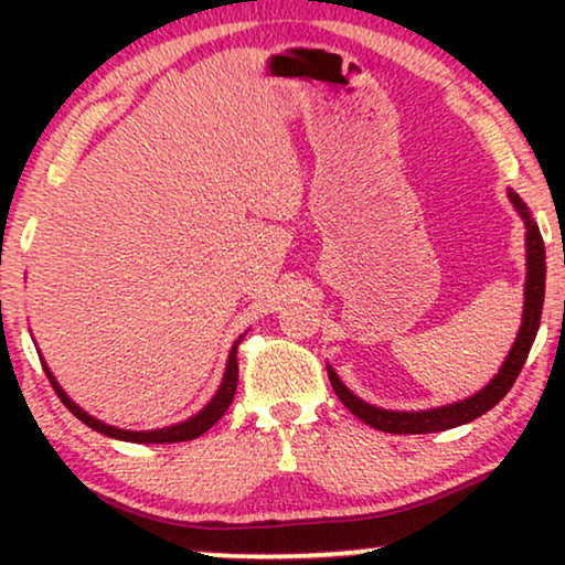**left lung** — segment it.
<instances>
[{
	"label": "left lung",
	"mask_w": 565,
	"mask_h": 565,
	"mask_svg": "<svg viewBox=\"0 0 565 565\" xmlns=\"http://www.w3.org/2000/svg\"><path fill=\"white\" fill-rule=\"evenodd\" d=\"M516 211L522 213L524 226H527V282H524V316H522V329L520 337L509 352L504 365H501L499 375L486 385L483 391H478L476 396H470L460 404H450L443 408H429V412H385V408H375L360 401L354 393H350L339 381L334 370L329 367V381L331 388L339 396V401L350 408V412L370 424L373 429L391 431V435H427V431H443L460 427V424H468L478 419V416L489 412L499 404L501 398L507 396L509 388H512L516 375L522 373V365L527 362V354L532 350V342H535L537 329H540V316H543V300H545V244L543 236H540L537 223L530 218L527 207H524L522 198L516 192H509Z\"/></svg>",
	"instance_id": "8db88e82"
}]
</instances>
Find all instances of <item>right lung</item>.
Returning <instances> with one entry per match:
<instances>
[{
  "mask_svg": "<svg viewBox=\"0 0 565 565\" xmlns=\"http://www.w3.org/2000/svg\"><path fill=\"white\" fill-rule=\"evenodd\" d=\"M238 342L234 347V352H231L228 358V367H226V375H223V383L218 393H215V398L207 404L203 412L198 416H192V419L182 422V424H174V427H167V429H153V431H128V429H115L110 424H103L97 419H92L89 414H84L79 406L74 404L72 398L66 396L64 391H61V385L53 381L51 370L45 367V375H49V381L53 385V391H56V396L61 398V404H64L68 412H72L76 419L87 424L95 431H103L107 437H115V439H126V443H188V439H195L200 435H205L207 429L213 427L215 422L221 419L223 414H226V408L231 406V401H234V393H236V385H238Z\"/></svg>",
  "mask_w": 565,
  "mask_h": 565,
  "instance_id": "add662e5",
  "label": "right lung"
}]
</instances>
